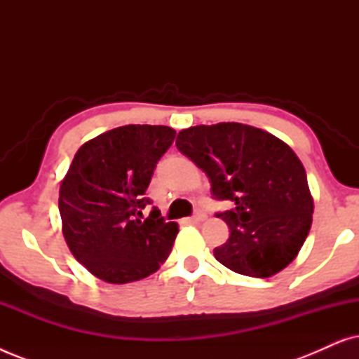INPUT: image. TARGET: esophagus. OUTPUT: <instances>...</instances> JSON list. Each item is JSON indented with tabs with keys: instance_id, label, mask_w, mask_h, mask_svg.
<instances>
[{
	"instance_id": "1",
	"label": "esophagus",
	"mask_w": 359,
	"mask_h": 359,
	"mask_svg": "<svg viewBox=\"0 0 359 359\" xmlns=\"http://www.w3.org/2000/svg\"><path fill=\"white\" fill-rule=\"evenodd\" d=\"M205 219V215L204 214H201V212H196L193 217H189V222L191 224H198V222H203V220Z\"/></svg>"
}]
</instances>
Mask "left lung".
<instances>
[{
  "instance_id": "8db88e82",
  "label": "left lung",
  "mask_w": 359,
  "mask_h": 359,
  "mask_svg": "<svg viewBox=\"0 0 359 359\" xmlns=\"http://www.w3.org/2000/svg\"><path fill=\"white\" fill-rule=\"evenodd\" d=\"M176 147L208 175L212 198L233 204L217 212L230 237L214 248L215 259L252 278L286 268L306 242L313 212L297 155L274 135L238 122L189 127Z\"/></svg>"
}]
</instances>
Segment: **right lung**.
Listing matches in <instances>:
<instances>
[{
	"label": "right lung",
	"mask_w": 359,
	"mask_h": 359,
	"mask_svg": "<svg viewBox=\"0 0 359 359\" xmlns=\"http://www.w3.org/2000/svg\"><path fill=\"white\" fill-rule=\"evenodd\" d=\"M166 126H122L86 142L60 184L58 210L73 257L106 283L150 276L168 258L178 224L144 210L156 163L173 144Z\"/></svg>",
	"instance_id": "add662e5"
}]
</instances>
